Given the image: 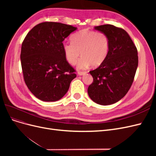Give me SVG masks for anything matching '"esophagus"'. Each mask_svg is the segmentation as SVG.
<instances>
[{
	"label": "esophagus",
	"instance_id": "obj_1",
	"mask_svg": "<svg viewBox=\"0 0 156 156\" xmlns=\"http://www.w3.org/2000/svg\"><path fill=\"white\" fill-rule=\"evenodd\" d=\"M85 73H86L85 72H78V75H84Z\"/></svg>",
	"mask_w": 156,
	"mask_h": 156
}]
</instances>
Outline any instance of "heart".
I'll return each instance as SVG.
<instances>
[{
	"instance_id": "obj_1",
	"label": "heart",
	"mask_w": 156,
	"mask_h": 156,
	"mask_svg": "<svg viewBox=\"0 0 156 156\" xmlns=\"http://www.w3.org/2000/svg\"><path fill=\"white\" fill-rule=\"evenodd\" d=\"M72 41H65L62 49L67 62L73 65L81 55L77 68L85 69L92 65V67L100 66L109 54L110 41L106 34L102 32L82 30L74 34Z\"/></svg>"
}]
</instances>
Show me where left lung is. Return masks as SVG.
Returning <instances> with one entry per match:
<instances>
[{
	"mask_svg": "<svg viewBox=\"0 0 156 156\" xmlns=\"http://www.w3.org/2000/svg\"><path fill=\"white\" fill-rule=\"evenodd\" d=\"M109 39L110 51L107 59L90 72L93 83L88 88L91 100L101 105L120 100L133 82L138 66L137 49L127 32L112 25L95 27Z\"/></svg>",
	"mask_w": 156,
	"mask_h": 156,
	"instance_id": "left-lung-1",
	"label": "left lung"
}]
</instances>
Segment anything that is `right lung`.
<instances>
[{
  "mask_svg": "<svg viewBox=\"0 0 156 156\" xmlns=\"http://www.w3.org/2000/svg\"><path fill=\"white\" fill-rule=\"evenodd\" d=\"M75 30L72 25L44 22L33 27L23 41V78L30 91L41 101L59 100L77 76L62 49V41Z\"/></svg>",
  "mask_w": 156,
  "mask_h": 156,
  "instance_id": "1",
  "label": "right lung"
}]
</instances>
